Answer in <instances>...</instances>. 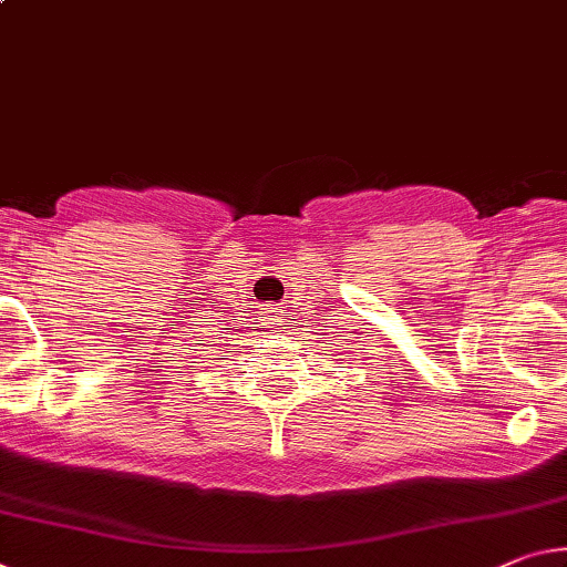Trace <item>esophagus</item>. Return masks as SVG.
Here are the masks:
<instances>
[{
	"instance_id": "obj_1",
	"label": "esophagus",
	"mask_w": 567,
	"mask_h": 567,
	"mask_svg": "<svg viewBox=\"0 0 567 567\" xmlns=\"http://www.w3.org/2000/svg\"><path fill=\"white\" fill-rule=\"evenodd\" d=\"M275 312H277V310H275ZM275 326H277V322H275Z\"/></svg>"
}]
</instances>
